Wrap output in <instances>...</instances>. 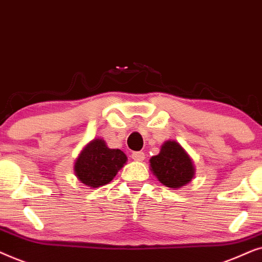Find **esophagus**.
Returning a JSON list of instances; mask_svg holds the SVG:
<instances>
[{
	"instance_id": "esophagus-1",
	"label": "esophagus",
	"mask_w": 262,
	"mask_h": 262,
	"mask_svg": "<svg viewBox=\"0 0 262 262\" xmlns=\"http://www.w3.org/2000/svg\"><path fill=\"white\" fill-rule=\"evenodd\" d=\"M132 159L137 160V162H142L145 159V153L139 151V152H133L132 153Z\"/></svg>"
}]
</instances>
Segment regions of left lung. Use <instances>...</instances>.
Wrapping results in <instances>:
<instances>
[{"label": "left lung", "instance_id": "left-lung-1", "mask_svg": "<svg viewBox=\"0 0 262 262\" xmlns=\"http://www.w3.org/2000/svg\"><path fill=\"white\" fill-rule=\"evenodd\" d=\"M152 171L160 183L169 188H181L194 176L193 162L176 141L164 142L158 156L149 159Z\"/></svg>", "mask_w": 262, "mask_h": 262}]
</instances>
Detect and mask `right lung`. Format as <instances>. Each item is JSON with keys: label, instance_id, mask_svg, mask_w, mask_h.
Masks as SVG:
<instances>
[{"label": "right lung", "instance_id": "add662e5", "mask_svg": "<svg viewBox=\"0 0 262 262\" xmlns=\"http://www.w3.org/2000/svg\"><path fill=\"white\" fill-rule=\"evenodd\" d=\"M127 162L121 149H111L102 139L91 141L75 163V175L87 187L105 186Z\"/></svg>", "mask_w": 262, "mask_h": 262}]
</instances>
